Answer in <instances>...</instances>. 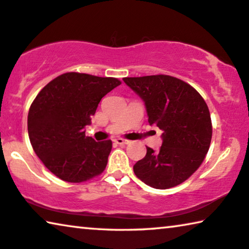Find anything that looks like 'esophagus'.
I'll list each match as a JSON object with an SVG mask.
<instances>
[{
	"mask_svg": "<svg viewBox=\"0 0 249 249\" xmlns=\"http://www.w3.org/2000/svg\"><path fill=\"white\" fill-rule=\"evenodd\" d=\"M114 142L116 144H120V145H124V144H128L129 141L125 140V139H122V137H117V139L114 140Z\"/></svg>",
	"mask_w": 249,
	"mask_h": 249,
	"instance_id": "1",
	"label": "esophagus"
}]
</instances>
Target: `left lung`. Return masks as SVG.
<instances>
[{
	"instance_id": "1",
	"label": "left lung",
	"mask_w": 249,
	"mask_h": 249,
	"mask_svg": "<svg viewBox=\"0 0 249 249\" xmlns=\"http://www.w3.org/2000/svg\"><path fill=\"white\" fill-rule=\"evenodd\" d=\"M124 83L145 104L150 125L162 129V146L133 166L135 176L154 189H169L194 174L209 150V108L196 89L168 75L126 77Z\"/></svg>"
}]
</instances>
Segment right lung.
Masks as SVG:
<instances>
[{"instance_id":"right-lung-1","label":"right lung","mask_w":249,"mask_h":249,"mask_svg":"<svg viewBox=\"0 0 249 249\" xmlns=\"http://www.w3.org/2000/svg\"><path fill=\"white\" fill-rule=\"evenodd\" d=\"M117 78L66 72L44 86L30 106L28 133L33 151L59 179L80 183L102 174L112 141L85 134L98 104L120 86Z\"/></svg>"}]
</instances>
